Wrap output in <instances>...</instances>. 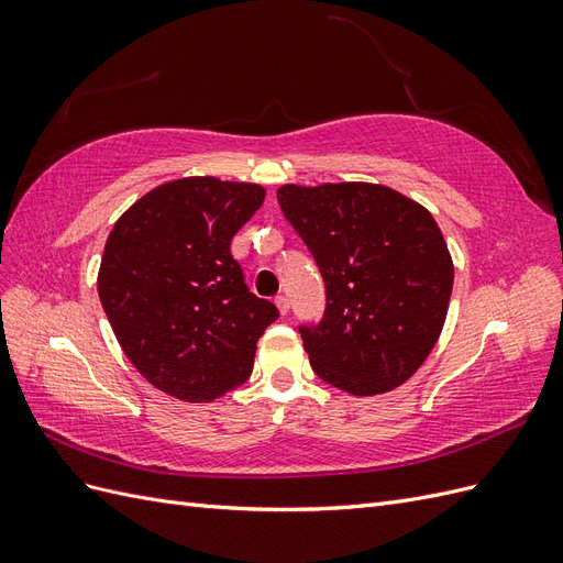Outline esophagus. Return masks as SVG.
<instances>
[{"instance_id":"esophagus-1","label":"esophagus","mask_w":563,"mask_h":563,"mask_svg":"<svg viewBox=\"0 0 563 563\" xmlns=\"http://www.w3.org/2000/svg\"><path fill=\"white\" fill-rule=\"evenodd\" d=\"M275 305H277V310H279L282 314H286V312H288V305H291V302H288L286 296H277V298H275Z\"/></svg>"}]
</instances>
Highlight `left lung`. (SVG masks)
I'll return each mask as SVG.
<instances>
[{
  "label": "left lung",
  "mask_w": 563,
  "mask_h": 563,
  "mask_svg": "<svg viewBox=\"0 0 563 563\" xmlns=\"http://www.w3.org/2000/svg\"><path fill=\"white\" fill-rule=\"evenodd\" d=\"M277 199L327 284L323 319L300 329L317 376L352 397L404 385L437 345L453 288L432 213L376 183H288Z\"/></svg>",
  "instance_id": "1"
}]
</instances>
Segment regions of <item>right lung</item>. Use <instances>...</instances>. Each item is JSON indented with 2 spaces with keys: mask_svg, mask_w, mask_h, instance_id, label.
Here are the masks:
<instances>
[{
  "mask_svg": "<svg viewBox=\"0 0 563 563\" xmlns=\"http://www.w3.org/2000/svg\"><path fill=\"white\" fill-rule=\"evenodd\" d=\"M263 199L255 183L178 178L131 203L108 236L100 302L129 362L168 397L207 404L246 383L279 317L230 253Z\"/></svg>",
  "mask_w": 563,
  "mask_h": 563,
  "instance_id": "obj_1",
  "label": "right lung"
}]
</instances>
